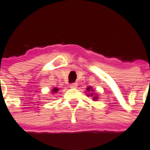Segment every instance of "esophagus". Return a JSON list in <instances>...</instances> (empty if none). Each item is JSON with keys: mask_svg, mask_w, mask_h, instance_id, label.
<instances>
[{"mask_svg": "<svg viewBox=\"0 0 150 150\" xmlns=\"http://www.w3.org/2000/svg\"><path fill=\"white\" fill-rule=\"evenodd\" d=\"M77 83H72L70 84V87L71 88H77Z\"/></svg>", "mask_w": 150, "mask_h": 150, "instance_id": "obj_1", "label": "esophagus"}]
</instances>
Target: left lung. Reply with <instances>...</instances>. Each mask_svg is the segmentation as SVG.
Masks as SVG:
<instances>
[{"mask_svg":"<svg viewBox=\"0 0 150 150\" xmlns=\"http://www.w3.org/2000/svg\"><path fill=\"white\" fill-rule=\"evenodd\" d=\"M87 91H88V92H89V91H92V88H91V87H88V88H87ZM93 95V93H92V94H91V97H92ZM93 98L94 99V100H97V97H93Z\"/></svg>","mask_w":150,"mask_h":150,"instance_id":"left-lung-1","label":"left lung"}]
</instances>
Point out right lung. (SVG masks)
Here are the masks:
<instances>
[{
    "mask_svg": "<svg viewBox=\"0 0 150 150\" xmlns=\"http://www.w3.org/2000/svg\"><path fill=\"white\" fill-rule=\"evenodd\" d=\"M58 90H59V89H58L57 88H53V91H52V93H57Z\"/></svg>",
    "mask_w": 150,
    "mask_h": 150,
    "instance_id": "1",
    "label": "right lung"
}]
</instances>
